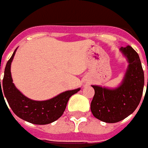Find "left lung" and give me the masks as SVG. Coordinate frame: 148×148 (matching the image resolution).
Returning <instances> with one entry per match:
<instances>
[{"instance_id": "1", "label": "left lung", "mask_w": 148, "mask_h": 148, "mask_svg": "<svg viewBox=\"0 0 148 148\" xmlns=\"http://www.w3.org/2000/svg\"><path fill=\"white\" fill-rule=\"evenodd\" d=\"M127 58L128 68L121 85L116 89H108L93 85L95 95L90 103L93 115L101 121H121L136 110L144 90L145 76L138 53L131 47H121Z\"/></svg>"}]
</instances>
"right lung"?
<instances>
[{
  "mask_svg": "<svg viewBox=\"0 0 148 148\" xmlns=\"http://www.w3.org/2000/svg\"><path fill=\"white\" fill-rule=\"evenodd\" d=\"M16 50L6 64L2 88L0 79V94L3 95L2 90H3L4 96L11 110L20 118L40 125L55 121L64 114L70 97L79 91L80 88L67 90L47 101H37L26 97L15 88L10 74V64Z\"/></svg>",
  "mask_w": 148,
  "mask_h": 148,
  "instance_id": "add662e5",
  "label": "right lung"
}]
</instances>
